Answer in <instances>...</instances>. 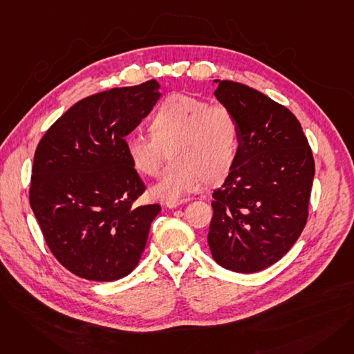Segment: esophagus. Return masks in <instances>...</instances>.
I'll use <instances>...</instances> for the list:
<instances>
[{
    "label": "esophagus",
    "instance_id": "esophagus-1",
    "mask_svg": "<svg viewBox=\"0 0 354 354\" xmlns=\"http://www.w3.org/2000/svg\"><path fill=\"white\" fill-rule=\"evenodd\" d=\"M187 202H188V199H180V201H167V202H165V205H166V208L174 209V208H178V207L183 205V203H187Z\"/></svg>",
    "mask_w": 354,
    "mask_h": 354
}]
</instances>
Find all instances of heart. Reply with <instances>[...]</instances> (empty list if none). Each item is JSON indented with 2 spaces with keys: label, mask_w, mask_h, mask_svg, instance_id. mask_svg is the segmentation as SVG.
I'll return each instance as SVG.
<instances>
[{
  "label": "heart",
  "mask_w": 354,
  "mask_h": 354,
  "mask_svg": "<svg viewBox=\"0 0 354 354\" xmlns=\"http://www.w3.org/2000/svg\"><path fill=\"white\" fill-rule=\"evenodd\" d=\"M149 130L151 135H130L124 149L136 172L153 176L165 149L172 147L175 163L149 188V194L159 201H180L199 191L207 179H222L238 153L239 130L232 111L191 96L167 97L155 111Z\"/></svg>",
  "instance_id": "b5f03b06"
}]
</instances>
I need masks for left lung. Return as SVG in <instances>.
<instances>
[{
  "label": "left lung",
  "mask_w": 354,
  "mask_h": 354,
  "mask_svg": "<svg viewBox=\"0 0 354 354\" xmlns=\"http://www.w3.org/2000/svg\"><path fill=\"white\" fill-rule=\"evenodd\" d=\"M215 97L238 123L239 146L212 194L208 244L227 270L251 274L281 259L303 232L314 159L300 122L261 91L214 80Z\"/></svg>",
  "instance_id": "left-lung-1"
}]
</instances>
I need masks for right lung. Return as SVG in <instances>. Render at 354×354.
I'll use <instances>...</instances> for the list:
<instances>
[{
  "label": "right lung",
  "instance_id": "1",
  "mask_svg": "<svg viewBox=\"0 0 354 354\" xmlns=\"http://www.w3.org/2000/svg\"><path fill=\"white\" fill-rule=\"evenodd\" d=\"M159 83L88 96L55 122L35 149L30 205L54 257L91 281L129 275L146 247L158 203L132 207L145 185L124 136L160 99Z\"/></svg>",
  "mask_w": 354,
  "mask_h": 354
}]
</instances>
